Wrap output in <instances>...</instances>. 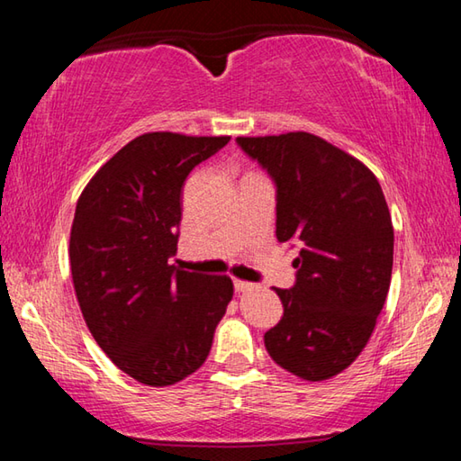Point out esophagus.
I'll use <instances>...</instances> for the list:
<instances>
[{
    "label": "esophagus",
    "instance_id": "34e87169",
    "mask_svg": "<svg viewBox=\"0 0 461 461\" xmlns=\"http://www.w3.org/2000/svg\"><path fill=\"white\" fill-rule=\"evenodd\" d=\"M233 288H236L238 293H244V291H252V288H256V285L246 283V280L236 278V280H233Z\"/></svg>",
    "mask_w": 461,
    "mask_h": 461
}]
</instances>
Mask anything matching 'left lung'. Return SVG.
Listing matches in <instances>:
<instances>
[{"label": "left lung", "instance_id": "obj_1", "mask_svg": "<svg viewBox=\"0 0 461 461\" xmlns=\"http://www.w3.org/2000/svg\"><path fill=\"white\" fill-rule=\"evenodd\" d=\"M236 142L276 185L278 241L299 246L264 346L294 376L327 380L360 356L384 307L394 249L384 193L368 167L307 131Z\"/></svg>", "mask_w": 461, "mask_h": 461}]
</instances>
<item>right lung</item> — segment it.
I'll list each match as a JSON object with an SVG mask.
<instances>
[{"label":"right lung","mask_w":461,"mask_h":461,"mask_svg":"<svg viewBox=\"0 0 461 461\" xmlns=\"http://www.w3.org/2000/svg\"><path fill=\"white\" fill-rule=\"evenodd\" d=\"M230 136L148 131L85 186L71 228V275L85 323L122 372L170 386L201 368L233 296L230 276L168 264L183 185Z\"/></svg>","instance_id":"add662e5"}]
</instances>
